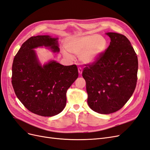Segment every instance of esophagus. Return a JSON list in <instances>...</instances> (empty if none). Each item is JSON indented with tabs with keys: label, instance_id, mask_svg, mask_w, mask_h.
Listing matches in <instances>:
<instances>
[{
	"label": "esophagus",
	"instance_id": "34e87169",
	"mask_svg": "<svg viewBox=\"0 0 150 150\" xmlns=\"http://www.w3.org/2000/svg\"><path fill=\"white\" fill-rule=\"evenodd\" d=\"M82 72H83L82 68H81V67H78V72H79V74H82Z\"/></svg>",
	"mask_w": 150,
	"mask_h": 150
}]
</instances>
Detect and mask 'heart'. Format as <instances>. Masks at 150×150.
Here are the masks:
<instances>
[{"instance_id": "heart-1", "label": "heart", "mask_w": 150, "mask_h": 150, "mask_svg": "<svg viewBox=\"0 0 150 150\" xmlns=\"http://www.w3.org/2000/svg\"><path fill=\"white\" fill-rule=\"evenodd\" d=\"M106 40L102 36L91 35L83 38L68 40L66 47L71 52L81 56V60L85 63H92L104 51Z\"/></svg>"}]
</instances>
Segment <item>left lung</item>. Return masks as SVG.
<instances>
[{"label":"left lung","mask_w":150,"mask_h":150,"mask_svg":"<svg viewBox=\"0 0 150 150\" xmlns=\"http://www.w3.org/2000/svg\"><path fill=\"white\" fill-rule=\"evenodd\" d=\"M106 34L110 45L83 71L88 105L104 115L120 110L129 100L137 86L138 68L137 55L128 39L118 33Z\"/></svg>","instance_id":"obj_1"}]
</instances>
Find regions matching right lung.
I'll return each mask as SVG.
<instances>
[{
	"label": "right lung",
	"instance_id": "1",
	"mask_svg": "<svg viewBox=\"0 0 150 150\" xmlns=\"http://www.w3.org/2000/svg\"><path fill=\"white\" fill-rule=\"evenodd\" d=\"M56 38L33 36L25 41L13 59L12 84L17 98L30 112L42 116H53L66 106L67 89L78 77L76 64L63 66L52 61L40 66L33 50L50 47L59 52Z\"/></svg>",
	"mask_w": 150,
	"mask_h": 150
}]
</instances>
